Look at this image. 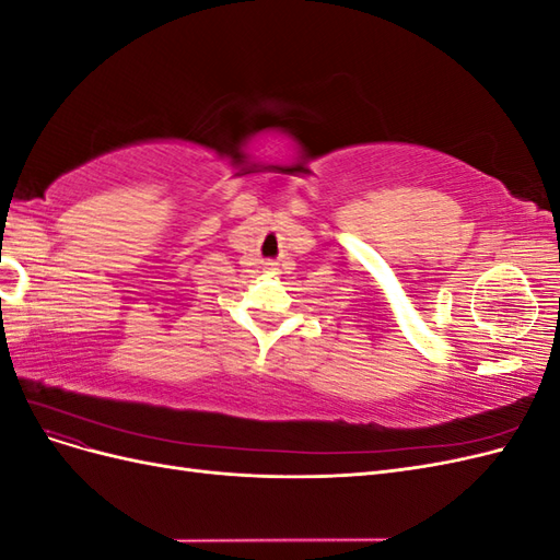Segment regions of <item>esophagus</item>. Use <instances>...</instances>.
I'll return each instance as SVG.
<instances>
[{
	"instance_id": "esophagus-1",
	"label": "esophagus",
	"mask_w": 560,
	"mask_h": 560,
	"mask_svg": "<svg viewBox=\"0 0 560 560\" xmlns=\"http://www.w3.org/2000/svg\"><path fill=\"white\" fill-rule=\"evenodd\" d=\"M264 273L278 276V264H276V261H264Z\"/></svg>"
}]
</instances>
